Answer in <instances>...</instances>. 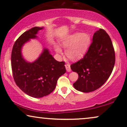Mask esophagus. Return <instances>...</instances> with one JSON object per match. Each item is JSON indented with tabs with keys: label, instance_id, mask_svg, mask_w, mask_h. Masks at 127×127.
I'll use <instances>...</instances> for the list:
<instances>
[{
	"label": "esophagus",
	"instance_id": "1",
	"mask_svg": "<svg viewBox=\"0 0 127 127\" xmlns=\"http://www.w3.org/2000/svg\"><path fill=\"white\" fill-rule=\"evenodd\" d=\"M65 67H66V71L67 72H70L71 69H70V64H66V65H65Z\"/></svg>",
	"mask_w": 127,
	"mask_h": 127
}]
</instances>
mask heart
<instances>
[{"mask_svg": "<svg viewBox=\"0 0 127 127\" xmlns=\"http://www.w3.org/2000/svg\"><path fill=\"white\" fill-rule=\"evenodd\" d=\"M62 46L66 48L65 54L67 58L72 61H77L86 55L91 44V36L87 33L77 32L70 34L62 41ZM55 51L61 54L62 50L55 45Z\"/></svg>", "mask_w": 127, "mask_h": 127, "instance_id": "b5f03b06", "label": "heart"}]
</instances>
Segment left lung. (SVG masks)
Instances as JSON below:
<instances>
[{"mask_svg": "<svg viewBox=\"0 0 127 127\" xmlns=\"http://www.w3.org/2000/svg\"><path fill=\"white\" fill-rule=\"evenodd\" d=\"M115 64V53L108 34L99 29L94 34L93 42L84 58L70 65L79 74L73 84L77 91L90 93L100 88L110 77Z\"/></svg>", "mask_w": 127, "mask_h": 127, "instance_id": "left-lung-1", "label": "left lung"}]
</instances>
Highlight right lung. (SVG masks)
Returning <instances> with one entry per match:
<instances>
[{
	"instance_id": "add662e5",
	"label": "right lung",
	"mask_w": 127,
	"mask_h": 127,
	"mask_svg": "<svg viewBox=\"0 0 127 127\" xmlns=\"http://www.w3.org/2000/svg\"><path fill=\"white\" fill-rule=\"evenodd\" d=\"M44 28L34 27L22 33L15 41L11 52V63L13 75L18 87L29 96L42 98L51 93L56 87L58 78L66 72L65 62H58L50 54L48 48L34 62L24 58L22 47Z\"/></svg>"
}]
</instances>
